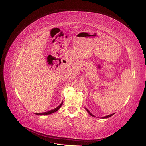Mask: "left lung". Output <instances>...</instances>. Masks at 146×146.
<instances>
[{"instance_id":"left-lung-1","label":"left lung","mask_w":146,"mask_h":146,"mask_svg":"<svg viewBox=\"0 0 146 146\" xmlns=\"http://www.w3.org/2000/svg\"><path fill=\"white\" fill-rule=\"evenodd\" d=\"M85 110H86V111H87V112L90 114V115L91 116H92V117H95L94 115H93L92 113H90V111L88 109H87V108H85ZM115 113H112V114H110V115H107V116H105V117H102V119H107V118H109V117H110L111 116H112L113 115H114Z\"/></svg>"}]
</instances>
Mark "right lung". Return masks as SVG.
Listing matches in <instances>:
<instances>
[{"label": "right lung", "instance_id": "right-lung-1", "mask_svg": "<svg viewBox=\"0 0 146 146\" xmlns=\"http://www.w3.org/2000/svg\"><path fill=\"white\" fill-rule=\"evenodd\" d=\"M63 102H62V103L59 105V106H58L56 108H55L53 110H51L50 111H46V112H43V113H36V115H49V114H51V113H53L54 112H56V111H58L59 109H60V108L61 107L62 104H63Z\"/></svg>", "mask_w": 146, "mask_h": 146}]
</instances>
